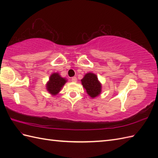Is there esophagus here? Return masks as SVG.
I'll use <instances>...</instances> for the list:
<instances>
[{
    "label": "esophagus",
    "mask_w": 158,
    "mask_h": 158,
    "mask_svg": "<svg viewBox=\"0 0 158 158\" xmlns=\"http://www.w3.org/2000/svg\"><path fill=\"white\" fill-rule=\"evenodd\" d=\"M71 81H72L73 82H74V83L77 82V77H72V78H71Z\"/></svg>",
    "instance_id": "1"
}]
</instances>
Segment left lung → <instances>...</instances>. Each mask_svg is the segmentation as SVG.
I'll return each instance as SVG.
<instances>
[{
	"instance_id": "1",
	"label": "left lung",
	"mask_w": 158,
	"mask_h": 158,
	"mask_svg": "<svg viewBox=\"0 0 158 158\" xmlns=\"http://www.w3.org/2000/svg\"><path fill=\"white\" fill-rule=\"evenodd\" d=\"M81 81L83 87L91 98H94L99 96L101 92L102 85L95 74L92 73H86Z\"/></svg>"
}]
</instances>
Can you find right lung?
Returning a JSON list of instances; mask_svg holds the SVG:
<instances>
[{"label": "right lung", "instance_id": "1", "mask_svg": "<svg viewBox=\"0 0 158 158\" xmlns=\"http://www.w3.org/2000/svg\"><path fill=\"white\" fill-rule=\"evenodd\" d=\"M67 80L63 78L58 73H53L49 77V81L47 83V90L52 95L55 96L60 92Z\"/></svg>", "mask_w": 158, "mask_h": 158}]
</instances>
